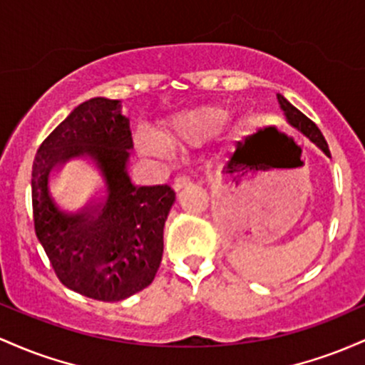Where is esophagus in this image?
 Listing matches in <instances>:
<instances>
[{
  "mask_svg": "<svg viewBox=\"0 0 365 365\" xmlns=\"http://www.w3.org/2000/svg\"><path fill=\"white\" fill-rule=\"evenodd\" d=\"M191 179L190 178H186V175H178V178L174 179V182H172V187H174L175 191H181L182 187H187V186H191Z\"/></svg>",
  "mask_w": 365,
  "mask_h": 365,
  "instance_id": "obj_1",
  "label": "esophagus"
}]
</instances>
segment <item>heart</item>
I'll use <instances>...</instances> for the list:
<instances>
[{
    "instance_id": "1",
    "label": "heart",
    "mask_w": 365,
    "mask_h": 365,
    "mask_svg": "<svg viewBox=\"0 0 365 365\" xmlns=\"http://www.w3.org/2000/svg\"><path fill=\"white\" fill-rule=\"evenodd\" d=\"M229 117L231 112L220 105L196 106L186 112L175 113L155 130L158 143L153 139H141L139 148L145 153L160 155L163 148L182 150L200 146L217 136L227 124Z\"/></svg>"
}]
</instances>
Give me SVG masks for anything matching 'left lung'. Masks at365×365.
Wrapping results in <instances>:
<instances>
[{"instance_id": "obj_1", "label": "left lung", "mask_w": 365, "mask_h": 365, "mask_svg": "<svg viewBox=\"0 0 365 365\" xmlns=\"http://www.w3.org/2000/svg\"><path fill=\"white\" fill-rule=\"evenodd\" d=\"M277 101H279V106L281 110L284 112V117H286V122H288L292 128H294L298 130V133L304 134L305 138H309L310 141L314 143L317 148H321L322 151H324L326 157L331 158V153H329V148H327V143L324 136H322V133L319 130L317 125L314 124L312 120H310L309 117L304 115V113L300 112L298 108H294V106L289 103L288 100H286L282 94H277Z\"/></svg>"}]
</instances>
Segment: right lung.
I'll list each match as a JSON object with an SVG mask.
<instances>
[{
    "label": "right lung",
    "mask_w": 365,
    "mask_h": 365,
    "mask_svg": "<svg viewBox=\"0 0 365 365\" xmlns=\"http://www.w3.org/2000/svg\"><path fill=\"white\" fill-rule=\"evenodd\" d=\"M133 148L120 101L91 98L41 143L32 165V210L38 240L58 279L72 292L120 302L155 279L163 253V226L175 202L170 186H136L128 163ZM79 158L101 178L83 205L54 193L56 172Z\"/></svg>",
    "instance_id": "right-lung-1"
}]
</instances>
